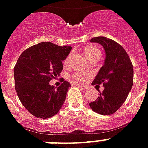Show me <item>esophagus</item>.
Masks as SVG:
<instances>
[{
	"label": "esophagus",
	"mask_w": 148,
	"mask_h": 148,
	"mask_svg": "<svg viewBox=\"0 0 148 148\" xmlns=\"http://www.w3.org/2000/svg\"><path fill=\"white\" fill-rule=\"evenodd\" d=\"M77 86H78L79 87H80L81 89H83V90H86V89L87 88V86H86L85 85L80 84H77Z\"/></svg>",
	"instance_id": "esophagus-1"
}]
</instances>
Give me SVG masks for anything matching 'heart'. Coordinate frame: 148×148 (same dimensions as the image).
<instances>
[{
	"label": "heart",
	"instance_id": "b5f03b06",
	"mask_svg": "<svg viewBox=\"0 0 148 148\" xmlns=\"http://www.w3.org/2000/svg\"><path fill=\"white\" fill-rule=\"evenodd\" d=\"M84 52L85 55L88 58V59L90 61L93 59H97V58L99 59V58L101 57V52L99 51V49L98 48H97V47L93 46V45H87V46L85 47L84 49ZM70 57L71 55H68V57L66 58L65 60L64 61V64H65V65L68 64V62H69V60H70ZM70 77L72 79L79 80V81L84 80V77H83V75L79 74V73H74Z\"/></svg>",
	"mask_w": 148,
	"mask_h": 148
}]
</instances>
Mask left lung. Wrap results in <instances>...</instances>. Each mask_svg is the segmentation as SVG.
<instances>
[{
	"label": "left lung",
	"mask_w": 148,
	"mask_h": 148,
	"mask_svg": "<svg viewBox=\"0 0 148 148\" xmlns=\"http://www.w3.org/2000/svg\"><path fill=\"white\" fill-rule=\"evenodd\" d=\"M90 42L104 48L106 59L92 83V85L103 84L104 90L97 100L90 103V106L97 113L109 116L122 106L132 90L133 65L125 50L116 41L98 36L92 38Z\"/></svg>",
	"instance_id": "8db88e82"
}]
</instances>
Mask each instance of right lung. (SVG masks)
Listing matches in <instances>:
<instances>
[{"instance_id": "right-lung-1", "label": "right lung", "mask_w": 148, "mask_h": 148, "mask_svg": "<svg viewBox=\"0 0 148 148\" xmlns=\"http://www.w3.org/2000/svg\"><path fill=\"white\" fill-rule=\"evenodd\" d=\"M71 49L70 45L43 42L26 49L18 58L14 69L16 91L23 106L32 116L49 119L63 106L70 83L64 80L55 87L49 81L62 73V61Z\"/></svg>"}]
</instances>
